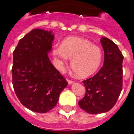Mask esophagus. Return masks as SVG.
Instances as JSON below:
<instances>
[{
  "label": "esophagus",
  "instance_id": "obj_1",
  "mask_svg": "<svg viewBox=\"0 0 134 134\" xmlns=\"http://www.w3.org/2000/svg\"><path fill=\"white\" fill-rule=\"evenodd\" d=\"M67 82H68V84H72V83L74 82L73 80H69V79H67Z\"/></svg>",
  "mask_w": 134,
  "mask_h": 134
}]
</instances>
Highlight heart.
Here are the masks:
<instances>
[{"label": "heart", "mask_w": 134, "mask_h": 134, "mask_svg": "<svg viewBox=\"0 0 134 134\" xmlns=\"http://www.w3.org/2000/svg\"><path fill=\"white\" fill-rule=\"evenodd\" d=\"M53 53L59 70H63L68 58H72L71 67L80 77L93 75L103 59V52L99 46L92 44L88 40L78 37L65 39L61 46L54 47Z\"/></svg>", "instance_id": "heart-1"}]
</instances>
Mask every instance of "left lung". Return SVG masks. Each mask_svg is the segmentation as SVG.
<instances>
[{
  "instance_id": "1",
  "label": "left lung",
  "mask_w": 134,
  "mask_h": 134,
  "mask_svg": "<svg viewBox=\"0 0 134 134\" xmlns=\"http://www.w3.org/2000/svg\"><path fill=\"white\" fill-rule=\"evenodd\" d=\"M104 50V63L96 75L83 80L84 97L79 102L82 109L90 114L111 110L122 88V54L117 45L106 37L101 39Z\"/></svg>"
}]
</instances>
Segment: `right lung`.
Masks as SVG:
<instances>
[{
  "label": "right lung",
  "mask_w": 134,
  "mask_h": 134,
  "mask_svg": "<svg viewBox=\"0 0 134 134\" xmlns=\"http://www.w3.org/2000/svg\"><path fill=\"white\" fill-rule=\"evenodd\" d=\"M53 40L51 31L35 29L19 40L13 52L15 94L23 105L39 113L56 105L59 94L68 84L48 56Z\"/></svg>",
  "instance_id": "add662e5"
}]
</instances>
